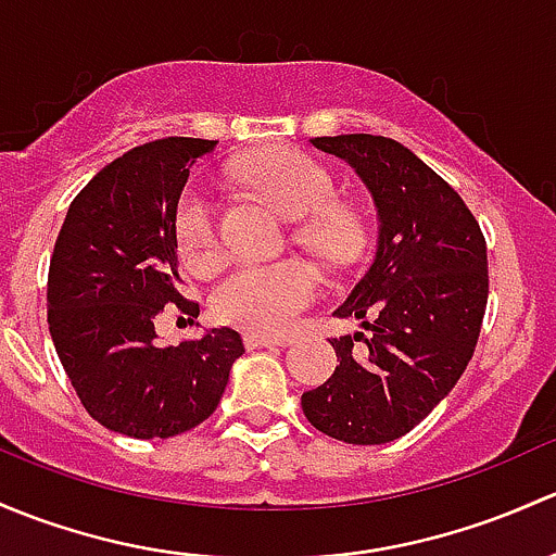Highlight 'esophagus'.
<instances>
[{"label": "esophagus", "mask_w": 556, "mask_h": 556, "mask_svg": "<svg viewBox=\"0 0 556 556\" xmlns=\"http://www.w3.org/2000/svg\"><path fill=\"white\" fill-rule=\"evenodd\" d=\"M289 345V340H278V337H262V334H245V348L256 351V348H276Z\"/></svg>", "instance_id": "esophagus-1"}]
</instances>
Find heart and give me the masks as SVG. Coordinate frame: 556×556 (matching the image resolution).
Masks as SVG:
<instances>
[{"instance_id": "obj_1", "label": "heart", "mask_w": 556, "mask_h": 556, "mask_svg": "<svg viewBox=\"0 0 556 556\" xmlns=\"http://www.w3.org/2000/svg\"><path fill=\"white\" fill-rule=\"evenodd\" d=\"M249 185L283 216L294 219V240L329 262L353 256L362 219L334 200V179L324 165L296 150L256 152L243 165ZM176 238L192 265H211L222 254L219 211L203 190L185 192L176 208ZM318 296V276L300 260L245 265L214 289L211 305L227 324L254 334H286Z\"/></svg>"}]
</instances>
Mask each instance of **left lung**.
<instances>
[{
	"label": "left lung",
	"instance_id": "8db88e82",
	"mask_svg": "<svg viewBox=\"0 0 556 556\" xmlns=\"http://www.w3.org/2000/svg\"><path fill=\"white\" fill-rule=\"evenodd\" d=\"M311 141L356 168L375 198L380 238L366 276L334 311L369 334L329 340L340 366L302 393V412L331 439L386 444L428 417L471 362L488 307V243L460 194L399 141Z\"/></svg>",
	"mask_w": 556,
	"mask_h": 556
}]
</instances>
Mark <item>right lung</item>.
I'll return each mask as SVG.
<instances>
[{
  "label": "right lung",
  "mask_w": 556,
  "mask_h": 556,
  "mask_svg": "<svg viewBox=\"0 0 556 556\" xmlns=\"http://www.w3.org/2000/svg\"><path fill=\"white\" fill-rule=\"evenodd\" d=\"M216 141H150L104 165L72 200L48 273L55 353L88 415L134 439H168L214 415L236 329L163 345L154 316L174 302L194 318L176 267V205L190 168Z\"/></svg>",
  "instance_id": "right-lung-1"
}]
</instances>
